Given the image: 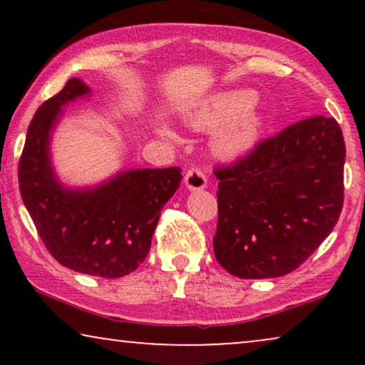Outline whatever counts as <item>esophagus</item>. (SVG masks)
I'll use <instances>...</instances> for the list:
<instances>
[{
	"label": "esophagus",
	"mask_w": 365,
	"mask_h": 365,
	"mask_svg": "<svg viewBox=\"0 0 365 365\" xmlns=\"http://www.w3.org/2000/svg\"><path fill=\"white\" fill-rule=\"evenodd\" d=\"M184 182H186L187 189L196 191V189H204L207 186V178L201 168H191L184 174Z\"/></svg>",
	"instance_id": "esophagus-1"
}]
</instances>
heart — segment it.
Here are the masks:
<instances>
[{
    "mask_svg": "<svg viewBox=\"0 0 365 365\" xmlns=\"http://www.w3.org/2000/svg\"><path fill=\"white\" fill-rule=\"evenodd\" d=\"M256 94L247 89H231L212 94L189 116L194 128L212 129L222 123L214 136V148L226 158L246 153L256 144L262 116L254 108Z\"/></svg>",
    "mask_w": 365,
    "mask_h": 365,
    "instance_id": "b5f03b06",
    "label": "heart"
}]
</instances>
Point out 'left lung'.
Wrapping results in <instances>:
<instances>
[{"mask_svg":"<svg viewBox=\"0 0 365 365\" xmlns=\"http://www.w3.org/2000/svg\"><path fill=\"white\" fill-rule=\"evenodd\" d=\"M346 144L334 118L314 116L257 143L214 174V256L241 279L296 271L339 221Z\"/></svg>","mask_w":365,"mask_h":365,"instance_id":"8db88e82","label":"left lung"}]
</instances>
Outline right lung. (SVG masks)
<instances>
[{"instance_id": "right-lung-1", "label": "right lung", "mask_w": 365, "mask_h": 365, "mask_svg": "<svg viewBox=\"0 0 365 365\" xmlns=\"http://www.w3.org/2000/svg\"><path fill=\"white\" fill-rule=\"evenodd\" d=\"M89 88L78 78L38 108L19 158L21 199L49 254L64 267L116 279L146 259L161 209L181 182L179 168L119 173L94 189L73 191L56 181L49 134L61 108Z\"/></svg>"}]
</instances>
